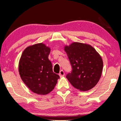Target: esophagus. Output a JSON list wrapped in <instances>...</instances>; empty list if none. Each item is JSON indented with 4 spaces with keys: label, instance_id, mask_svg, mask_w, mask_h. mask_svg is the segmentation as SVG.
<instances>
[{
    "label": "esophagus",
    "instance_id": "1",
    "mask_svg": "<svg viewBox=\"0 0 121 121\" xmlns=\"http://www.w3.org/2000/svg\"><path fill=\"white\" fill-rule=\"evenodd\" d=\"M64 75H65L64 72L63 70H61L60 71V73H59V75L60 76V77H63V76H64Z\"/></svg>",
    "mask_w": 121,
    "mask_h": 121
}]
</instances>
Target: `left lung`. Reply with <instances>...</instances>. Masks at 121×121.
I'll list each match as a JSON object with an SVG mask.
<instances>
[{
	"label": "left lung",
	"mask_w": 121,
	"mask_h": 121,
	"mask_svg": "<svg viewBox=\"0 0 121 121\" xmlns=\"http://www.w3.org/2000/svg\"><path fill=\"white\" fill-rule=\"evenodd\" d=\"M72 70L66 76L70 84L80 91H87L95 86L100 80L103 61L91 46L73 42L64 47Z\"/></svg>",
	"instance_id": "obj_1"
}]
</instances>
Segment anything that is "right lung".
Instances as JSON below:
<instances>
[{"label":"right lung","mask_w":121,"mask_h":121,"mask_svg":"<svg viewBox=\"0 0 121 121\" xmlns=\"http://www.w3.org/2000/svg\"><path fill=\"white\" fill-rule=\"evenodd\" d=\"M51 49L40 43L27 47L23 52L19 63L22 80L34 93L46 95L52 91L59 78L53 72L49 60Z\"/></svg>","instance_id":"obj_1"}]
</instances>
